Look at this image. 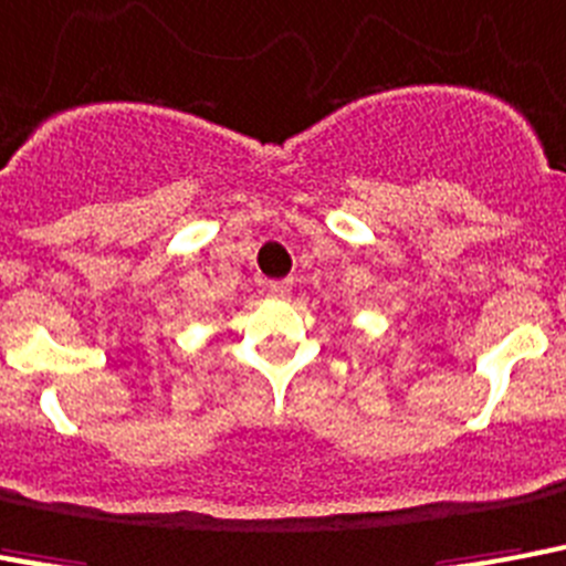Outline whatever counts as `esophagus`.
<instances>
[{
    "instance_id": "obj_1",
    "label": "esophagus",
    "mask_w": 566,
    "mask_h": 566,
    "mask_svg": "<svg viewBox=\"0 0 566 566\" xmlns=\"http://www.w3.org/2000/svg\"><path fill=\"white\" fill-rule=\"evenodd\" d=\"M291 291H293V282H287V279H284V282H270V293H273L275 298H287L291 296Z\"/></svg>"
}]
</instances>
